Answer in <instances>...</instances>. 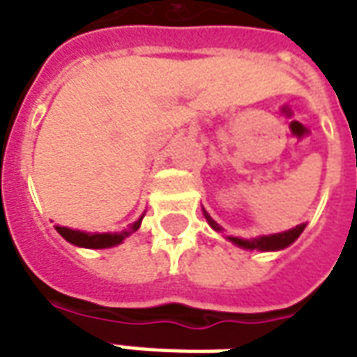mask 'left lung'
Here are the masks:
<instances>
[{"label":"left lung","mask_w":357,"mask_h":357,"mask_svg":"<svg viewBox=\"0 0 357 357\" xmlns=\"http://www.w3.org/2000/svg\"><path fill=\"white\" fill-rule=\"evenodd\" d=\"M206 215L207 223L213 227L215 231L221 232L223 229L219 227V225L215 223L213 219L207 215V211H204ZM304 231V225H300V227H296V229H290L287 232H279V234H269V236H259V238H254V240H242V238H234L231 236V240L240 248H246V250H261V252H269V250H282V248L290 246L292 242H294L300 234Z\"/></svg>","instance_id":"left-lung-1"}]
</instances>
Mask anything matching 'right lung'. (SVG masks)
I'll use <instances>...</instances> for the list:
<instances>
[{"label": "right lung", "instance_id": "1", "mask_svg": "<svg viewBox=\"0 0 357 357\" xmlns=\"http://www.w3.org/2000/svg\"><path fill=\"white\" fill-rule=\"evenodd\" d=\"M142 217H140L136 223L128 225L125 231L119 232V234H107V232H103V234H90V232L73 231V229H67V227H55V229H57V232L61 234L63 238L67 240V242H70V244H75V246L111 248V246H117V244H121L126 236H130L132 232L138 231V227H140V223H142Z\"/></svg>", "mask_w": 357, "mask_h": 357}]
</instances>
